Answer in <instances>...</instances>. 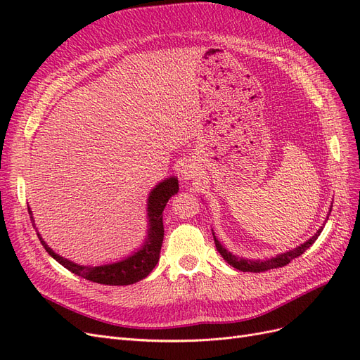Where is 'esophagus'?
Returning <instances> with one entry per match:
<instances>
[{
    "mask_svg": "<svg viewBox=\"0 0 360 360\" xmlns=\"http://www.w3.org/2000/svg\"><path fill=\"white\" fill-rule=\"evenodd\" d=\"M197 176H198V167L195 165V163L188 162L181 169V179L183 180H193Z\"/></svg>",
    "mask_w": 360,
    "mask_h": 360,
    "instance_id": "34e87169",
    "label": "esophagus"
}]
</instances>
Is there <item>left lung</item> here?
<instances>
[{
  "mask_svg": "<svg viewBox=\"0 0 360 360\" xmlns=\"http://www.w3.org/2000/svg\"><path fill=\"white\" fill-rule=\"evenodd\" d=\"M330 212H332V209H330ZM328 217H329V214H328ZM321 231H323V226L309 238V240L302 243L300 246L294 248V249H291V250H287V252L279 254V255H276V257L267 258V259H248V258L237 257V255H234V254H231V252H228V250L221 245V242L217 240L214 233H213V238H214V245H216L217 252H219V254L222 255V258L226 261L228 264L233 266V267L237 269V270H242V271H254V274H259V271H267V270H270V269H278V267L287 266L291 259L297 258V257L302 255L308 248H311V245H312L315 240H317L319 236L321 234Z\"/></svg>",
  "mask_w": 360,
  "mask_h": 360,
  "instance_id": "8db88e82",
  "label": "left lung"
}]
</instances>
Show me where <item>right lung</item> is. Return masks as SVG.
Wrapping results in <instances>:
<instances>
[{"instance_id": "right-lung-1", "label": "right lung", "mask_w": 360, "mask_h": 360, "mask_svg": "<svg viewBox=\"0 0 360 360\" xmlns=\"http://www.w3.org/2000/svg\"><path fill=\"white\" fill-rule=\"evenodd\" d=\"M177 192H179L177 177H169V179L162 180L153 189H151L147 200V217H148L147 238L136 252H134L132 255H129L122 261H117V263L102 264V266L76 264L73 261L53 252V250L46 245V242L43 240L41 236L39 234L37 228L36 231L41 245L45 246L46 252L53 259H57L61 266L70 270L72 274L103 285H130V284H135V282L141 279L147 278L150 271L153 270L155 266L158 264L160 248L163 242L162 213H163V209H165L168 200ZM28 213L31 217L32 226H36L34 217H32V212L30 207H28Z\"/></svg>"}]
</instances>
